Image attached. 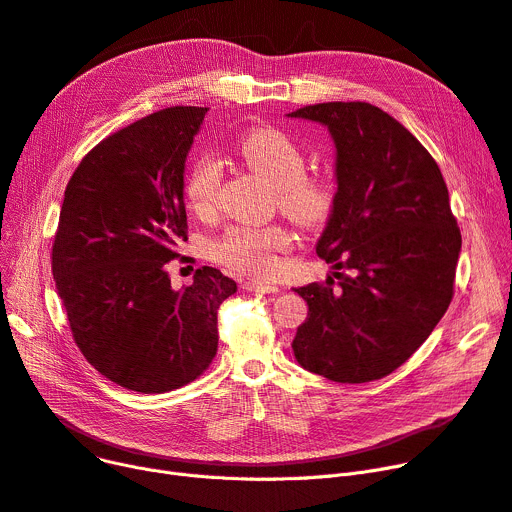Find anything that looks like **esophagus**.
<instances>
[{"label": "esophagus", "mask_w": 512, "mask_h": 512, "mask_svg": "<svg viewBox=\"0 0 512 512\" xmlns=\"http://www.w3.org/2000/svg\"><path fill=\"white\" fill-rule=\"evenodd\" d=\"M242 288H245L247 292H255V294H272V292H278V286L274 284H265V282H245L242 284Z\"/></svg>", "instance_id": "esophagus-1"}]
</instances>
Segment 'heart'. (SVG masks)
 I'll use <instances>...</instances> for the list:
<instances>
[{
    "label": "heart",
    "mask_w": 512,
    "mask_h": 512,
    "mask_svg": "<svg viewBox=\"0 0 512 512\" xmlns=\"http://www.w3.org/2000/svg\"><path fill=\"white\" fill-rule=\"evenodd\" d=\"M238 155L276 186L282 211L301 226L326 222L336 205L334 186L328 178L307 174L303 149L286 132L276 128L253 130L238 143ZM222 184L220 159L205 153L195 159L184 180L188 207L199 215L213 211ZM290 247V232L280 224L230 226L213 240L211 257L230 272L267 278L276 272L278 253Z\"/></svg>",
    "instance_id": "heart-1"
}]
</instances>
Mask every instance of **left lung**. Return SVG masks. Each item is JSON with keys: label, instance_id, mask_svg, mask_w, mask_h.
I'll use <instances>...</instances> for the list:
<instances>
[{"label": "left lung", "instance_id": "left-lung-1", "mask_svg": "<svg viewBox=\"0 0 512 512\" xmlns=\"http://www.w3.org/2000/svg\"><path fill=\"white\" fill-rule=\"evenodd\" d=\"M328 126L336 205L317 242L339 282L294 288L309 305L292 340L299 365L340 384L386 378L434 332L454 294L461 230L436 159L380 107L305 105Z\"/></svg>", "mask_w": 512, "mask_h": 512}]
</instances>
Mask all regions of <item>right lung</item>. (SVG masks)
Here are the masks:
<instances>
[{"mask_svg":"<svg viewBox=\"0 0 512 512\" xmlns=\"http://www.w3.org/2000/svg\"><path fill=\"white\" fill-rule=\"evenodd\" d=\"M209 107L176 105L97 143L74 170L51 247L72 338L114 384L141 394L197 380L218 353V309L236 282L215 267L172 288L188 238L184 161Z\"/></svg>","mask_w":512,"mask_h":512,"instance_id":"add662e5","label":"right lung"}]
</instances>
